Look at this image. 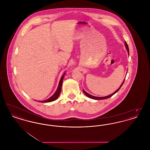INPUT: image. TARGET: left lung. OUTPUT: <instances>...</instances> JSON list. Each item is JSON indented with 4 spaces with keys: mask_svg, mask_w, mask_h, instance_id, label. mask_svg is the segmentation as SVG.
Segmentation results:
<instances>
[{
    "mask_svg": "<svg viewBox=\"0 0 150 150\" xmlns=\"http://www.w3.org/2000/svg\"><path fill=\"white\" fill-rule=\"evenodd\" d=\"M125 47H126V48H127V51H128V54L129 55V48H128V44H127V42H125ZM124 81H125V80H124V81H123V83L121 84V86H120V88L116 91H115L114 93H112V94H110V95H109V96H106V97H95V96H92V95H91V94H89V93H87L86 92L84 89H83V92L84 93V94H86V96H87V97H88L89 98H92V99H93V100H105V99H107V98H110V97H111V96H112L114 94L116 93L117 92H118L119 91V90L120 89V88L121 87V86H122V84H123V83H124Z\"/></svg>",
    "mask_w": 150,
    "mask_h": 150,
    "instance_id": "1",
    "label": "left lung"
}]
</instances>
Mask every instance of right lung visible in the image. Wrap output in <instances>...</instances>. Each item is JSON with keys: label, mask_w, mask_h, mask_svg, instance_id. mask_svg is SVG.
Here are the masks:
<instances>
[{"label": "right lung", "mask_w": 150, "mask_h": 150, "mask_svg": "<svg viewBox=\"0 0 150 150\" xmlns=\"http://www.w3.org/2000/svg\"><path fill=\"white\" fill-rule=\"evenodd\" d=\"M64 74H64L62 75V76L61 77V80L59 81V85H58V86L57 88V91H56V92L54 93V94L51 97H50V98H48V100H45L44 101H40V102H50L53 101V100L57 99V98L58 97L59 94L61 93V87H62V81H63V79H64Z\"/></svg>", "instance_id": "add662e5"}]
</instances>
